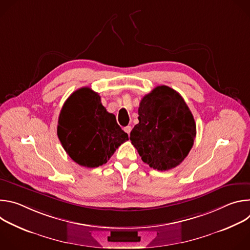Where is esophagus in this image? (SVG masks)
Returning <instances> with one entry per match:
<instances>
[{
	"label": "esophagus",
	"instance_id": "obj_1",
	"mask_svg": "<svg viewBox=\"0 0 250 250\" xmlns=\"http://www.w3.org/2000/svg\"><path fill=\"white\" fill-rule=\"evenodd\" d=\"M124 130L129 135V133H130V131H131V126H130V125H127V126H125V127L124 128Z\"/></svg>",
	"mask_w": 250,
	"mask_h": 250
}]
</instances>
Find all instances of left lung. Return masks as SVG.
<instances>
[{"instance_id": "8db88e82", "label": "left lung", "mask_w": 250, "mask_h": 250, "mask_svg": "<svg viewBox=\"0 0 250 250\" xmlns=\"http://www.w3.org/2000/svg\"><path fill=\"white\" fill-rule=\"evenodd\" d=\"M138 121L129 139L145 163L166 171L186 158L194 145L196 124L179 93L164 85L154 88L140 101Z\"/></svg>"}]
</instances>
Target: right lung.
<instances>
[{"mask_svg": "<svg viewBox=\"0 0 250 250\" xmlns=\"http://www.w3.org/2000/svg\"><path fill=\"white\" fill-rule=\"evenodd\" d=\"M57 135L71 159L88 168L108 162L116 149L128 140L115 115L106 112L99 94L89 87L78 89L65 101Z\"/></svg>", "mask_w": 250, "mask_h": 250, "instance_id": "obj_1", "label": "right lung"}]
</instances>
